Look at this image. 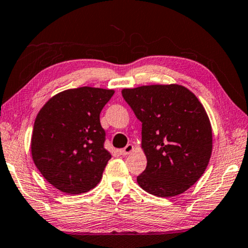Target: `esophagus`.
<instances>
[{
	"label": "esophagus",
	"mask_w": 248,
	"mask_h": 248,
	"mask_svg": "<svg viewBox=\"0 0 248 248\" xmlns=\"http://www.w3.org/2000/svg\"><path fill=\"white\" fill-rule=\"evenodd\" d=\"M133 150H135V147H133L132 144L129 143V144L125 145V148L119 150V153L121 155H129V153H131Z\"/></svg>",
	"instance_id": "34e87169"
}]
</instances>
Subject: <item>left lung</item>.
Wrapping results in <instances>:
<instances>
[{
    "mask_svg": "<svg viewBox=\"0 0 248 248\" xmlns=\"http://www.w3.org/2000/svg\"><path fill=\"white\" fill-rule=\"evenodd\" d=\"M142 123L141 148L147 168L141 188L161 198L188 190L203 175L213 147L209 116L191 90L178 84L121 90Z\"/></svg>",
    "mask_w": 248,
    "mask_h": 248,
    "instance_id": "8db88e82",
    "label": "left lung"
}]
</instances>
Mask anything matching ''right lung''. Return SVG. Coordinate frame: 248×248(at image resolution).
<instances>
[{
  "label": "right lung",
  "instance_id": "obj_1",
  "mask_svg": "<svg viewBox=\"0 0 248 248\" xmlns=\"http://www.w3.org/2000/svg\"><path fill=\"white\" fill-rule=\"evenodd\" d=\"M113 93L88 86L67 89L38 111L31 152L39 172L57 190L80 194L100 182L111 155L104 147L99 115Z\"/></svg>",
  "mask_w": 248,
  "mask_h": 248
}]
</instances>
